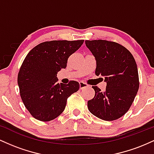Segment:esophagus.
<instances>
[{"mask_svg":"<svg viewBox=\"0 0 154 154\" xmlns=\"http://www.w3.org/2000/svg\"><path fill=\"white\" fill-rule=\"evenodd\" d=\"M79 88H80L81 90L84 89V88L88 87V85H87L86 83H85L83 82H79Z\"/></svg>","mask_w":154,"mask_h":154,"instance_id":"34e87169","label":"esophagus"}]
</instances>
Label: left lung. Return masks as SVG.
Returning a JSON list of instances; mask_svg holds the SVG:
<instances>
[{"label":"left lung","mask_w":154,"mask_h":154,"mask_svg":"<svg viewBox=\"0 0 154 154\" xmlns=\"http://www.w3.org/2000/svg\"><path fill=\"white\" fill-rule=\"evenodd\" d=\"M85 45L96 60L95 75L106 82L104 92L92 87L95 96L88 100V110L105 121L119 119L131 106L139 89L135 60L126 48L115 42L86 40Z\"/></svg>","instance_id":"obj_1"}]
</instances>
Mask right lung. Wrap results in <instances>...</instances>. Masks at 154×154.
I'll return each mask as SVG.
<instances>
[{"mask_svg":"<svg viewBox=\"0 0 154 154\" xmlns=\"http://www.w3.org/2000/svg\"><path fill=\"white\" fill-rule=\"evenodd\" d=\"M84 40H52L40 43L28 53L18 74L23 103L33 117L49 122L64 110L67 98L79 88V82L58 83L57 73L66 67L67 60Z\"/></svg>","mask_w":154,"mask_h":154,"instance_id":"obj_1","label":"right lung"}]
</instances>
